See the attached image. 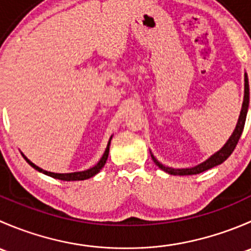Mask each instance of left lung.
I'll return each mask as SVG.
<instances>
[{
	"label": "left lung",
	"instance_id": "left-lung-1",
	"mask_svg": "<svg viewBox=\"0 0 251 251\" xmlns=\"http://www.w3.org/2000/svg\"><path fill=\"white\" fill-rule=\"evenodd\" d=\"M248 108H249V81H248V75L247 73L244 74V98H243V104H242V110H240L239 118H238V123L235 125V128L233 133L231 135V137L227 140L226 143L224 144L220 151H217L216 153L212 154L211 156L203 161V163L198 164V165L193 166V168H186V169H174L169 168V166L163 165L155 156L151 154V159L155 163L156 166H159V169H161L165 173L175 175V176H188V175H197L204 173V171L209 170V169L215 168V166L220 165V164L224 163L232 153H233L235 146H237L238 141H239L240 136H242L243 130H244L245 125V119H247L248 114Z\"/></svg>",
	"mask_w": 251,
	"mask_h": 251
}]
</instances>
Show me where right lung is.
Listing matches in <instances>:
<instances>
[{
  "label": "right lung",
  "instance_id": "obj_1",
  "mask_svg": "<svg viewBox=\"0 0 251 251\" xmlns=\"http://www.w3.org/2000/svg\"><path fill=\"white\" fill-rule=\"evenodd\" d=\"M111 138H113V136H111V137L109 138V141H108L107 148H105L104 153H103L102 158L100 159V161H98V163L96 164L95 166H92V168L87 169V170H83V171H77V173H69V174L50 173V171H46V170H44V169H41V168H39V166L35 165V164L31 163V161H30L29 159H27L26 156H25L23 153H22V155L24 156V159H25V160H26V163L29 164L30 166H32V168H34L35 170H37V171H39V173H42V174L47 175V176L53 177V178L62 179V181H83V179L91 178V177H93V176H95V175H97L100 170H102L103 166L105 165V163H107L108 155H109V147H110Z\"/></svg>",
  "mask_w": 251,
  "mask_h": 251
}]
</instances>
